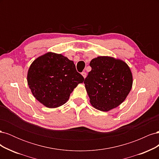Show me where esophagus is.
<instances>
[{"label": "esophagus", "instance_id": "obj_1", "mask_svg": "<svg viewBox=\"0 0 159 159\" xmlns=\"http://www.w3.org/2000/svg\"><path fill=\"white\" fill-rule=\"evenodd\" d=\"M81 75H83V77H84V78H86V75H87V74H86V72L83 71V72H81Z\"/></svg>", "mask_w": 159, "mask_h": 159}]
</instances>
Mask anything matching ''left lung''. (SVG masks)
<instances>
[{
    "label": "left lung",
    "mask_w": 159,
    "mask_h": 159,
    "mask_svg": "<svg viewBox=\"0 0 159 159\" xmlns=\"http://www.w3.org/2000/svg\"><path fill=\"white\" fill-rule=\"evenodd\" d=\"M91 70L84 80L92 106L108 111L121 104L132 88L133 75L123 60L99 56L89 64Z\"/></svg>",
    "instance_id": "8db88e82"
}]
</instances>
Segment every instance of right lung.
Instances as JSON below:
<instances>
[{
  "label": "right lung",
  "instance_id": "add662e5",
  "mask_svg": "<svg viewBox=\"0 0 159 159\" xmlns=\"http://www.w3.org/2000/svg\"><path fill=\"white\" fill-rule=\"evenodd\" d=\"M84 80L73 61L53 52L36 58L27 75L28 85L34 97L49 108L66 103L74 89Z\"/></svg>",
  "mask_w": 159,
  "mask_h": 159
}]
</instances>
